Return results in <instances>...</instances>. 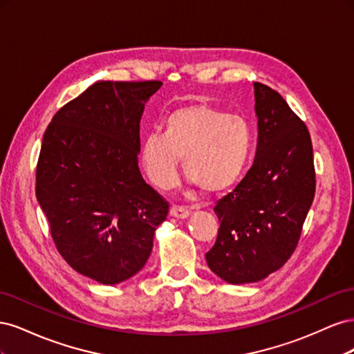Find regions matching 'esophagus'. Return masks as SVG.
Segmentation results:
<instances>
[{
	"label": "esophagus",
	"instance_id": "1",
	"mask_svg": "<svg viewBox=\"0 0 354 354\" xmlns=\"http://www.w3.org/2000/svg\"><path fill=\"white\" fill-rule=\"evenodd\" d=\"M169 214H171V217H176V218H187L189 217V214H190V211L186 208V207H180V205H173L171 207V209H169Z\"/></svg>",
	"mask_w": 354,
	"mask_h": 354
}]
</instances>
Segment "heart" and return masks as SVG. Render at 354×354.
<instances>
[{"label": "heart", "instance_id": "obj_1", "mask_svg": "<svg viewBox=\"0 0 354 354\" xmlns=\"http://www.w3.org/2000/svg\"><path fill=\"white\" fill-rule=\"evenodd\" d=\"M255 131L248 118L209 104H189L169 112L160 133L145 136L140 159L153 185L176 183L181 158L185 173L205 194L236 183L254 153Z\"/></svg>", "mask_w": 354, "mask_h": 354}]
</instances>
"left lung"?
<instances>
[{
	"label": "left lung",
	"instance_id": "left-lung-1",
	"mask_svg": "<svg viewBox=\"0 0 354 354\" xmlns=\"http://www.w3.org/2000/svg\"><path fill=\"white\" fill-rule=\"evenodd\" d=\"M259 140L254 164L214 212L218 236L205 254L211 272L232 285L259 282L292 255L316 190L306 124L282 95L254 82Z\"/></svg>",
	"mask_w": 354,
	"mask_h": 354
}]
</instances>
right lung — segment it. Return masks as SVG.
Masks as SVG:
<instances>
[{
  "mask_svg": "<svg viewBox=\"0 0 354 354\" xmlns=\"http://www.w3.org/2000/svg\"><path fill=\"white\" fill-rule=\"evenodd\" d=\"M162 82L99 81L53 116L35 194L57 251L103 285L140 272L168 202L138 168L145 103Z\"/></svg>",
  "mask_w": 354,
  "mask_h": 354,
  "instance_id": "obj_1",
  "label": "right lung"
}]
</instances>
